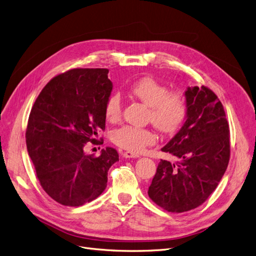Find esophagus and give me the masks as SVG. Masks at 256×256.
Listing matches in <instances>:
<instances>
[{"label": "esophagus", "instance_id": "obj_1", "mask_svg": "<svg viewBox=\"0 0 256 256\" xmlns=\"http://www.w3.org/2000/svg\"><path fill=\"white\" fill-rule=\"evenodd\" d=\"M122 156H124V158L126 159H132V158H139V156L134 154V152H122Z\"/></svg>", "mask_w": 256, "mask_h": 256}]
</instances>
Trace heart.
Segmentation results:
<instances>
[{
    "mask_svg": "<svg viewBox=\"0 0 256 256\" xmlns=\"http://www.w3.org/2000/svg\"><path fill=\"white\" fill-rule=\"evenodd\" d=\"M130 94L150 108L148 118L152 124L164 132L179 128L186 116V104L182 95L170 92L165 84L150 77H146L132 84ZM122 112V99L118 93L110 95L106 104L104 115L108 121H117ZM113 142L121 148L140 152L157 140L152 130L124 126L114 130Z\"/></svg>",
    "mask_w": 256,
    "mask_h": 256,
    "instance_id": "obj_1",
    "label": "heart"
}]
</instances>
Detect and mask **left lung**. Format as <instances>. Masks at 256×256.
Masks as SVG:
<instances>
[{
	"label": "left lung",
	"mask_w": 256,
	"mask_h": 256,
	"mask_svg": "<svg viewBox=\"0 0 256 256\" xmlns=\"http://www.w3.org/2000/svg\"><path fill=\"white\" fill-rule=\"evenodd\" d=\"M185 121L161 148L178 162L161 160L148 196L168 212L202 205L224 176L230 157L229 126L218 96L202 86H187Z\"/></svg>",
	"instance_id": "obj_1"
}]
</instances>
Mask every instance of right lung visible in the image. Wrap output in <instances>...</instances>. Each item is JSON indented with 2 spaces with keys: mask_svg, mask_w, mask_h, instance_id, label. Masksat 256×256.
I'll list each match as a JSON object with an SVG mask.
<instances>
[{
  "mask_svg": "<svg viewBox=\"0 0 256 256\" xmlns=\"http://www.w3.org/2000/svg\"><path fill=\"white\" fill-rule=\"evenodd\" d=\"M108 69H73L51 80L33 104L26 130L29 157L42 187L58 203L78 207L100 196L119 161L106 148L99 157L84 146L106 128L113 84Z\"/></svg>",
  "mask_w": 256,
  "mask_h": 256,
  "instance_id": "obj_1",
  "label": "right lung"
}]
</instances>
